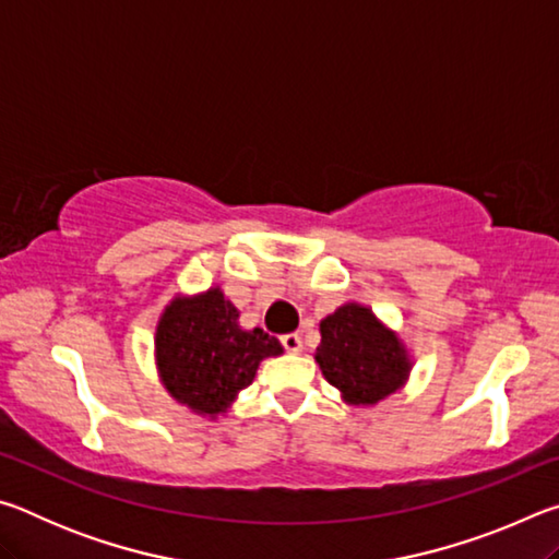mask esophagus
<instances>
[{
	"mask_svg": "<svg viewBox=\"0 0 559 559\" xmlns=\"http://www.w3.org/2000/svg\"><path fill=\"white\" fill-rule=\"evenodd\" d=\"M281 343H283V347H286L288 353H293V355H298L300 349H302V340H300V335H298V333H288V335H283V337H281Z\"/></svg>",
	"mask_w": 559,
	"mask_h": 559,
	"instance_id": "34e87169",
	"label": "esophagus"
}]
</instances>
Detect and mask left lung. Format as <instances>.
I'll return each mask as SVG.
<instances>
[{
    "instance_id": "obj_1",
    "label": "left lung",
    "mask_w": 559,
    "mask_h": 559,
    "mask_svg": "<svg viewBox=\"0 0 559 559\" xmlns=\"http://www.w3.org/2000/svg\"><path fill=\"white\" fill-rule=\"evenodd\" d=\"M316 362L347 406H372L409 382L414 357L370 306L347 300L320 320Z\"/></svg>"
}]
</instances>
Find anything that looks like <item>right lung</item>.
I'll use <instances>...</instances> for the list:
<instances>
[{
	"instance_id": "1",
	"label": "right lung",
	"mask_w": 559,
	"mask_h": 559,
	"mask_svg": "<svg viewBox=\"0 0 559 559\" xmlns=\"http://www.w3.org/2000/svg\"><path fill=\"white\" fill-rule=\"evenodd\" d=\"M155 367L167 394L202 419L216 421L283 345L261 328L243 330L239 310L219 286L177 293L155 325Z\"/></svg>"
}]
</instances>
